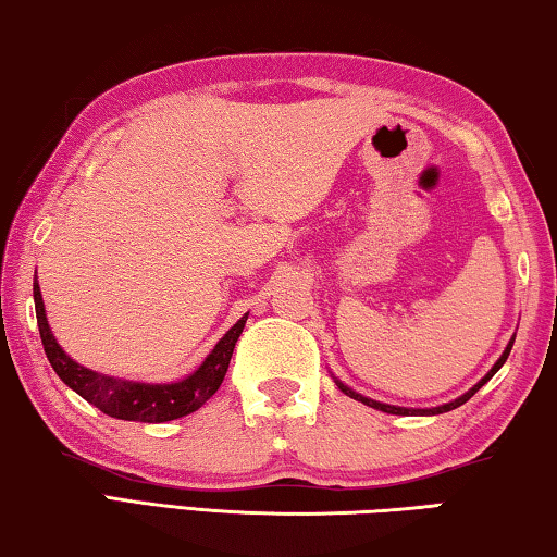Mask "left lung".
<instances>
[{"label": "left lung", "instance_id": "obj_1", "mask_svg": "<svg viewBox=\"0 0 557 557\" xmlns=\"http://www.w3.org/2000/svg\"><path fill=\"white\" fill-rule=\"evenodd\" d=\"M513 341H516V335L513 338L508 341V345H506V350H504V355H500V358L494 362V368H491L484 377H481L476 385H473L471 389H467L463 392L461 397H457V399H451V403H446V405H440V407H426V409H417V407H397V405H385V403H377V399H370V397H364V395H360V392H355L352 387H348L345 385V382H341L338 377H333L335 380V385L341 387V392H345V395L348 397H352V399H358V403H362V405H368V407H372V409H380V412H387V414H403V417H430V414H442V412H451V409H457V407H461L463 403H469V399L476 395V392L486 385V382L496 375V372L504 368V362L508 360V352H510V348H513Z\"/></svg>", "mask_w": 557, "mask_h": 557}]
</instances>
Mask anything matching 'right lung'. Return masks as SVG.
Segmentation results:
<instances>
[{"mask_svg": "<svg viewBox=\"0 0 557 557\" xmlns=\"http://www.w3.org/2000/svg\"><path fill=\"white\" fill-rule=\"evenodd\" d=\"M34 306H36V321H39V333L44 343V352L51 362V368L57 375L66 382V385L90 403L98 407L100 412L115 419H127V422H170V419H180L197 412L209 397L214 395L222 385L230 368L234 345L239 341V335L246 325L244 313L230 331L222 335L212 352L207 355L202 364L193 372V375L182 377L177 382H135L123 380L113 375H103L90 368H84L73 358H69L66 350L61 348L53 338L47 311H44V298L41 288L34 281Z\"/></svg>", "mask_w": 557, "mask_h": 557, "instance_id": "add662e5", "label": "right lung"}]
</instances>
